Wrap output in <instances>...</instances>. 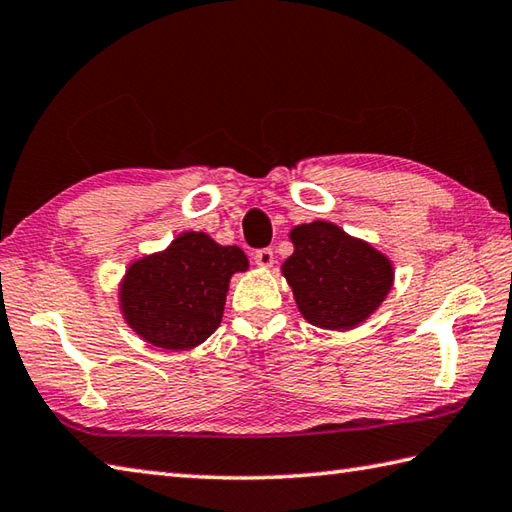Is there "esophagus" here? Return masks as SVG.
Here are the masks:
<instances>
[{"label":"esophagus","mask_w":512,"mask_h":512,"mask_svg":"<svg viewBox=\"0 0 512 512\" xmlns=\"http://www.w3.org/2000/svg\"><path fill=\"white\" fill-rule=\"evenodd\" d=\"M254 260H256L258 267L269 269V267H274L276 256H274V252H271V249H258V252L254 254Z\"/></svg>","instance_id":"esophagus-1"}]
</instances>
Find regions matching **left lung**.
Here are the masks:
<instances>
[{"label": "left lung", "instance_id": "1", "mask_svg": "<svg viewBox=\"0 0 512 512\" xmlns=\"http://www.w3.org/2000/svg\"><path fill=\"white\" fill-rule=\"evenodd\" d=\"M294 243L280 271L309 325L351 331L367 322L389 296L395 269L371 243L329 221L296 225Z\"/></svg>", "mask_w": 512, "mask_h": 512}]
</instances>
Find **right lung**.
<instances>
[{
    "instance_id": "add662e5",
    "label": "right lung",
    "mask_w": 512,
    "mask_h": 512,
    "mask_svg": "<svg viewBox=\"0 0 512 512\" xmlns=\"http://www.w3.org/2000/svg\"><path fill=\"white\" fill-rule=\"evenodd\" d=\"M247 269L241 247L218 245L205 232H183L161 252L132 260L125 269L121 316L152 347L194 349L221 325L229 280Z\"/></svg>"
}]
</instances>
